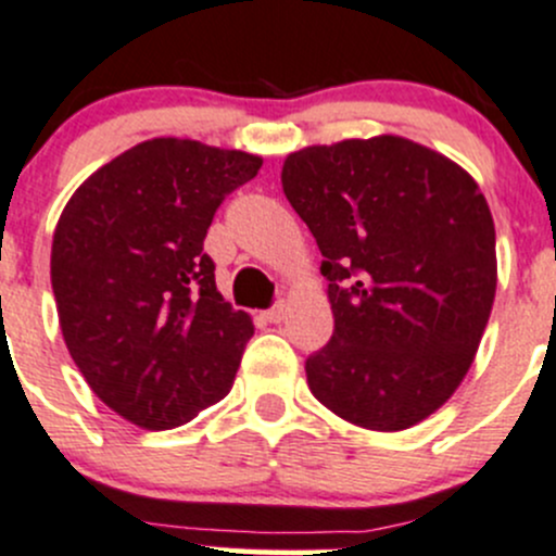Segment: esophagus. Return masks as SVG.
<instances>
[{"instance_id": "esophagus-1", "label": "esophagus", "mask_w": 556, "mask_h": 556, "mask_svg": "<svg viewBox=\"0 0 556 556\" xmlns=\"http://www.w3.org/2000/svg\"><path fill=\"white\" fill-rule=\"evenodd\" d=\"M283 316H286V302H276L270 311L262 313V318H265V321H270V324H280V321H283Z\"/></svg>"}]
</instances>
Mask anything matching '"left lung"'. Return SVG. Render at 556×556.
Wrapping results in <instances>:
<instances>
[{"mask_svg": "<svg viewBox=\"0 0 556 556\" xmlns=\"http://www.w3.org/2000/svg\"><path fill=\"white\" fill-rule=\"evenodd\" d=\"M280 184L329 280L334 332L305 362L313 397L365 430L419 425L457 392L492 313L494 222L478 184L397 135L302 148Z\"/></svg>", "mask_w": 556, "mask_h": 556, "instance_id": "8db88e82", "label": "left lung"}]
</instances>
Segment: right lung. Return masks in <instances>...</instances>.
<instances>
[{
	"label": "right lung",
	"instance_id": "1",
	"mask_svg": "<svg viewBox=\"0 0 556 556\" xmlns=\"http://www.w3.org/2000/svg\"><path fill=\"white\" fill-rule=\"evenodd\" d=\"M262 159L153 137L99 167L53 232L64 343L91 392L142 430H173L232 389L254 334L202 251L218 205Z\"/></svg>",
	"mask_w": 556,
	"mask_h": 556
}]
</instances>
